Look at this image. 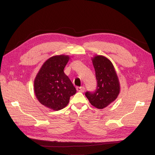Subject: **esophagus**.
Listing matches in <instances>:
<instances>
[{
    "mask_svg": "<svg viewBox=\"0 0 155 155\" xmlns=\"http://www.w3.org/2000/svg\"><path fill=\"white\" fill-rule=\"evenodd\" d=\"M77 91L80 92H84V91H85V88L84 87H77Z\"/></svg>",
    "mask_w": 155,
    "mask_h": 155,
    "instance_id": "34e87169",
    "label": "esophagus"
}]
</instances>
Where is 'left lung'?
Segmentation results:
<instances>
[{
    "instance_id": "1",
    "label": "left lung",
    "mask_w": 155,
    "mask_h": 155,
    "mask_svg": "<svg viewBox=\"0 0 155 155\" xmlns=\"http://www.w3.org/2000/svg\"><path fill=\"white\" fill-rule=\"evenodd\" d=\"M97 87L94 92H87L85 96L94 107L103 109L114 101L120 93V83L114 67L106 57L95 55L92 58Z\"/></svg>"
}]
</instances>
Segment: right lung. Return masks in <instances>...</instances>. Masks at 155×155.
<instances>
[{"instance_id":"right-lung-1","label":"right lung","mask_w":155,"mask_h":155,"mask_svg":"<svg viewBox=\"0 0 155 155\" xmlns=\"http://www.w3.org/2000/svg\"><path fill=\"white\" fill-rule=\"evenodd\" d=\"M70 56L55 55L48 58L41 66L34 80V91L38 101L47 108L59 110L67 106L70 97L77 91L64 68Z\"/></svg>"}]
</instances>
